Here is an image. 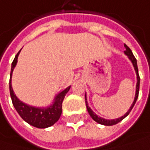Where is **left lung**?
Listing matches in <instances>:
<instances>
[{
	"label": "left lung",
	"instance_id": "1",
	"mask_svg": "<svg viewBox=\"0 0 150 150\" xmlns=\"http://www.w3.org/2000/svg\"><path fill=\"white\" fill-rule=\"evenodd\" d=\"M125 54L128 55V57H129V59L131 60L132 64L134 65V70H135V72H136V75H137V84H136V92H135V97H134V102H133V104H132V105L130 106V108H129V110H128L126 114L124 115V116L120 117V118H118V119H115V120H105V119H103V118H101V117H99L98 115H96V114L93 112V110H91V108H90V106L88 105V102H87V99H86V95H85V105H86V108H87V110L89 112V114H90V115L91 117L97 123H99V124H100V125H107V126H110V125H116L118 124L119 122H120L122 120H124L125 117L130 113V111L133 109V107L134 105V104H135V102H136L137 99H138V96H139V80H140V78H139V70H138V66H137V60L135 59V57L134 56V54L132 53L131 50L129 49L128 46H127L125 44Z\"/></svg>",
	"mask_w": 150,
	"mask_h": 150
}]
</instances>
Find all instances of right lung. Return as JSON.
I'll use <instances>...</instances> for the list:
<instances>
[{
  "label": "right lung",
  "instance_id": "1",
  "mask_svg": "<svg viewBox=\"0 0 150 150\" xmlns=\"http://www.w3.org/2000/svg\"><path fill=\"white\" fill-rule=\"evenodd\" d=\"M21 51V50H20ZM20 51L16 54L13 62L11 64V78L9 82L10 87V94L12 100L14 107L16 110L18 112L20 116L29 125L39 129H45L53 125L55 122L59 120V117L62 113V102L65 98L67 92L70 91V86L67 87L65 90L61 91L54 99L53 105L48 106L46 108H37L34 106H30L21 101L14 94L11 86V75L14 68L17 63L18 55Z\"/></svg>",
  "mask_w": 150,
  "mask_h": 150
}]
</instances>
